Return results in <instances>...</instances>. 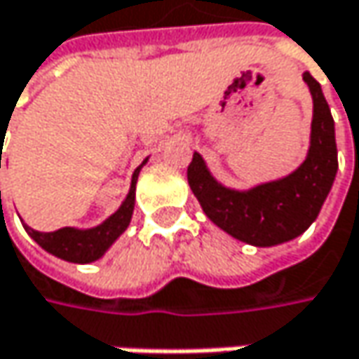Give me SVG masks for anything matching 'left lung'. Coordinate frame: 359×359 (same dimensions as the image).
Instances as JSON below:
<instances>
[{"label": "left lung", "mask_w": 359, "mask_h": 359, "mask_svg": "<svg viewBox=\"0 0 359 359\" xmlns=\"http://www.w3.org/2000/svg\"><path fill=\"white\" fill-rule=\"evenodd\" d=\"M312 94V125L306 160L287 177L248 191L228 189L213 179L195 151L187 168L189 187L217 228L252 246H276L300 236L320 212L337 175L335 121L320 83L302 76Z\"/></svg>", "instance_id": "1"}]
</instances>
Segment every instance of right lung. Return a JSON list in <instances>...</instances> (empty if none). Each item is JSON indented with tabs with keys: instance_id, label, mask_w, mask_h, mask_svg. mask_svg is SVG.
<instances>
[{
	"instance_id": "1",
	"label": "right lung",
	"mask_w": 359,
	"mask_h": 359,
	"mask_svg": "<svg viewBox=\"0 0 359 359\" xmlns=\"http://www.w3.org/2000/svg\"><path fill=\"white\" fill-rule=\"evenodd\" d=\"M147 160L142 162V166L146 164ZM142 166L135 168L133 177H131V187L129 193L125 197V201L121 203V208L109 217L104 219L100 226L96 228H88V230H78V228H61L55 232H39L32 230L28 226L26 232L30 234V238L41 245L47 252L69 261V263H92L96 259H100L114 241L127 230L131 215H133V208H135V182L140 177Z\"/></svg>"
}]
</instances>
